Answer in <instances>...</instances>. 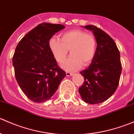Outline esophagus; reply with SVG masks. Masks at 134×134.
Instances as JSON below:
<instances>
[{"mask_svg":"<svg viewBox=\"0 0 134 134\" xmlns=\"http://www.w3.org/2000/svg\"><path fill=\"white\" fill-rule=\"evenodd\" d=\"M66 75H67V76H71L72 75H73V73H72V72H66Z\"/></svg>","mask_w":134,"mask_h":134,"instance_id":"34e87169","label":"esophagus"}]
</instances>
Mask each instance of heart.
Wrapping results in <instances>:
<instances>
[{"label":"heart","mask_w":134,"mask_h":134,"mask_svg":"<svg viewBox=\"0 0 134 134\" xmlns=\"http://www.w3.org/2000/svg\"><path fill=\"white\" fill-rule=\"evenodd\" d=\"M48 44L54 56L58 62L65 59L70 49L71 56L61 64L67 71H75L82 65H87L95 54L97 43L94 37L80 30H72L62 33L60 40L51 37Z\"/></svg>","instance_id":"1"}]
</instances>
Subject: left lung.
I'll return each instance as SVG.
<instances>
[{
  "label": "left lung",
  "instance_id": "1",
  "mask_svg": "<svg viewBox=\"0 0 134 134\" xmlns=\"http://www.w3.org/2000/svg\"><path fill=\"white\" fill-rule=\"evenodd\" d=\"M83 27L92 31L97 47L91 64L80 72L85 81L78 91L86 103L99 104L108 99L118 87L122 71L120 52L113 39L100 28Z\"/></svg>",
  "mask_w": 134,
  "mask_h": 134
}]
</instances>
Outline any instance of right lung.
Wrapping results in <instances>:
<instances>
[{
  "instance_id": "1",
  "label": "right lung",
  "mask_w": 134,
  "mask_h": 134,
  "mask_svg": "<svg viewBox=\"0 0 134 134\" xmlns=\"http://www.w3.org/2000/svg\"><path fill=\"white\" fill-rule=\"evenodd\" d=\"M65 26L41 23L30 31L17 44L13 65L17 83L31 100L44 102L54 95L65 77L57 64L48 44Z\"/></svg>"
}]
</instances>
